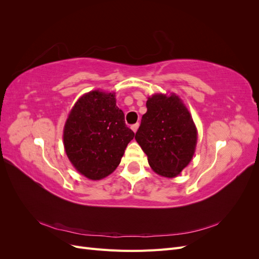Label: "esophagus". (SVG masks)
<instances>
[{"instance_id":"esophagus-1","label":"esophagus","mask_w":259,"mask_h":259,"mask_svg":"<svg viewBox=\"0 0 259 259\" xmlns=\"http://www.w3.org/2000/svg\"><path fill=\"white\" fill-rule=\"evenodd\" d=\"M138 126H139V124H138V123H136V124H133L132 126H131V128L133 130V132L136 133V132H137V130H138Z\"/></svg>"}]
</instances>
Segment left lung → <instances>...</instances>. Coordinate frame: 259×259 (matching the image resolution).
Masks as SVG:
<instances>
[{"label":"left lung","instance_id":"8db88e82","mask_svg":"<svg viewBox=\"0 0 259 259\" xmlns=\"http://www.w3.org/2000/svg\"><path fill=\"white\" fill-rule=\"evenodd\" d=\"M147 112L135 139L156 174L175 177L191 161L197 128L189 111L176 95H153L147 100Z\"/></svg>","mask_w":259,"mask_h":259}]
</instances>
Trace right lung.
Segmentation results:
<instances>
[{"mask_svg":"<svg viewBox=\"0 0 259 259\" xmlns=\"http://www.w3.org/2000/svg\"><path fill=\"white\" fill-rule=\"evenodd\" d=\"M134 136L116 107L114 94L93 91L77 100L70 112L64 144L73 166L85 177L98 180L117 167Z\"/></svg>","mask_w":259,"mask_h":259,"instance_id":"add662e5","label":"right lung"}]
</instances>
